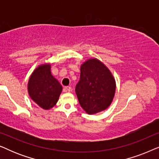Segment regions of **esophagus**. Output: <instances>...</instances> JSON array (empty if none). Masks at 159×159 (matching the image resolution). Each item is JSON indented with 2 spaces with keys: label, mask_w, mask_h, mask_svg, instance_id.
Masks as SVG:
<instances>
[{
  "label": "esophagus",
  "mask_w": 159,
  "mask_h": 159,
  "mask_svg": "<svg viewBox=\"0 0 159 159\" xmlns=\"http://www.w3.org/2000/svg\"><path fill=\"white\" fill-rule=\"evenodd\" d=\"M65 89H66V90L68 91V92H71V88L70 86H66V88H65Z\"/></svg>",
  "instance_id": "34e87169"
}]
</instances>
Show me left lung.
<instances>
[{
  "mask_svg": "<svg viewBox=\"0 0 159 159\" xmlns=\"http://www.w3.org/2000/svg\"><path fill=\"white\" fill-rule=\"evenodd\" d=\"M116 81L109 69L96 58L80 66V79L75 92L87 114L92 115L109 107L116 92Z\"/></svg>",
  "mask_w": 159,
  "mask_h": 159,
  "instance_id": "8db88e82",
  "label": "left lung"
}]
</instances>
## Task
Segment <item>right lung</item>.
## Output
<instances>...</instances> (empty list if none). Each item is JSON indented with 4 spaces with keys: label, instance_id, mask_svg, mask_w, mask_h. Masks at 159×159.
<instances>
[{
    "label": "right lung",
    "instance_id": "obj_1",
    "mask_svg": "<svg viewBox=\"0 0 159 159\" xmlns=\"http://www.w3.org/2000/svg\"><path fill=\"white\" fill-rule=\"evenodd\" d=\"M51 64H40L32 71L27 84L28 94L39 107L49 110L56 105L63 88L52 75Z\"/></svg>",
    "mask_w": 159,
    "mask_h": 159
}]
</instances>
